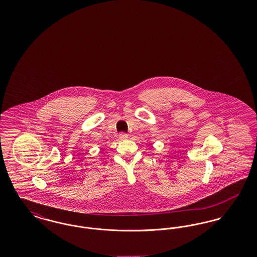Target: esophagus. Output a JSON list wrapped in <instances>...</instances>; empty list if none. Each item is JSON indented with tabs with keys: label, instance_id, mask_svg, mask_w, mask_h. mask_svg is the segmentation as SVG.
<instances>
[{
	"label": "esophagus",
	"instance_id": "esophagus-1",
	"mask_svg": "<svg viewBox=\"0 0 257 257\" xmlns=\"http://www.w3.org/2000/svg\"><path fill=\"white\" fill-rule=\"evenodd\" d=\"M129 137H128V135L125 134V133H121V134H119V139L120 140H127Z\"/></svg>",
	"mask_w": 257,
	"mask_h": 257
}]
</instances>
